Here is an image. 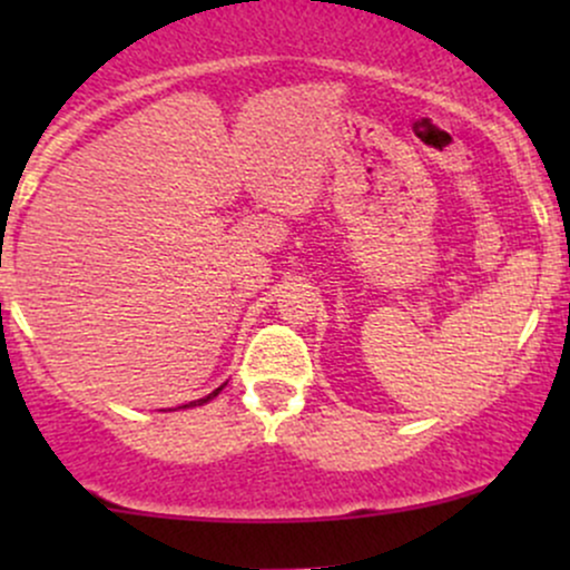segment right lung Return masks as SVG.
<instances>
[{"label":"right lung","instance_id":"1","mask_svg":"<svg viewBox=\"0 0 570 570\" xmlns=\"http://www.w3.org/2000/svg\"><path fill=\"white\" fill-rule=\"evenodd\" d=\"M219 391H222V385H219V389H217V391H212V394H208V396H203V399H198V402H189V404H185V407H198V404H206V402H212V399H214V396H217V394H219Z\"/></svg>","mask_w":570,"mask_h":570}]
</instances>
